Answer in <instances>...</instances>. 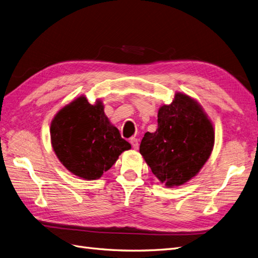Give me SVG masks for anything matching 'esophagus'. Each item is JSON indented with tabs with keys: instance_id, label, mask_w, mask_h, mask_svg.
<instances>
[{
	"instance_id": "34e87169",
	"label": "esophagus",
	"mask_w": 258,
	"mask_h": 258,
	"mask_svg": "<svg viewBox=\"0 0 258 258\" xmlns=\"http://www.w3.org/2000/svg\"><path fill=\"white\" fill-rule=\"evenodd\" d=\"M130 143L132 145V148H135V150H139V141H138V139L132 138L130 140Z\"/></svg>"
}]
</instances>
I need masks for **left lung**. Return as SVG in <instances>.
Returning a JSON list of instances; mask_svg holds the SVG:
<instances>
[{"mask_svg": "<svg viewBox=\"0 0 258 258\" xmlns=\"http://www.w3.org/2000/svg\"><path fill=\"white\" fill-rule=\"evenodd\" d=\"M213 146L214 128L204 108L176 92L171 104L159 108L158 128L144 135L140 153L163 185L174 187L198 174Z\"/></svg>", "mask_w": 258, "mask_h": 258, "instance_id": "obj_1", "label": "left lung"}]
</instances>
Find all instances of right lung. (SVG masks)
Here are the masks:
<instances>
[{
	"label": "right lung",
	"instance_id": "obj_1",
	"mask_svg": "<svg viewBox=\"0 0 258 258\" xmlns=\"http://www.w3.org/2000/svg\"><path fill=\"white\" fill-rule=\"evenodd\" d=\"M50 140L62 165L88 181L100 178L122 152L131 148L104 114L102 101L90 104L84 96L54 115Z\"/></svg>",
	"mask_w": 258,
	"mask_h": 258
}]
</instances>
